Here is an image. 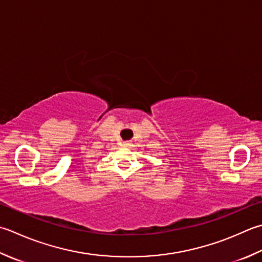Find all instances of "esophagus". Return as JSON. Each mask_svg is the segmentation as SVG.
Returning <instances> with one entry per match:
<instances>
[{"instance_id": "esophagus-1", "label": "esophagus", "mask_w": 262, "mask_h": 262, "mask_svg": "<svg viewBox=\"0 0 262 262\" xmlns=\"http://www.w3.org/2000/svg\"><path fill=\"white\" fill-rule=\"evenodd\" d=\"M124 146H129L130 145V143H128V142H124V144H122Z\"/></svg>"}]
</instances>
